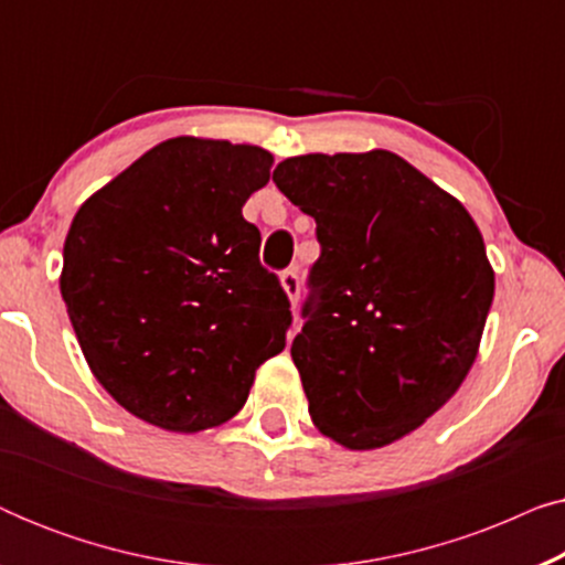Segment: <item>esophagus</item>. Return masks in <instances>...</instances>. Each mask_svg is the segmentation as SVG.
<instances>
[{
  "label": "esophagus",
  "instance_id": "34e87169",
  "mask_svg": "<svg viewBox=\"0 0 565 565\" xmlns=\"http://www.w3.org/2000/svg\"><path fill=\"white\" fill-rule=\"evenodd\" d=\"M280 285H282V290L288 292L290 303L296 306L298 298H300V277H298V269H285V273L280 275Z\"/></svg>",
  "mask_w": 565,
  "mask_h": 565
}]
</instances>
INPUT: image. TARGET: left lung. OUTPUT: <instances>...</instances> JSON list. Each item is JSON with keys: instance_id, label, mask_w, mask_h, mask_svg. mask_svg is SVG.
I'll return each mask as SVG.
<instances>
[{"instance_id": "8db88e82", "label": "left lung", "mask_w": 565, "mask_h": 565, "mask_svg": "<svg viewBox=\"0 0 565 565\" xmlns=\"http://www.w3.org/2000/svg\"><path fill=\"white\" fill-rule=\"evenodd\" d=\"M273 180L321 244L290 347L311 419L350 450L396 443L473 367L493 300L481 231L460 200L383 149L292 157Z\"/></svg>"}]
</instances>
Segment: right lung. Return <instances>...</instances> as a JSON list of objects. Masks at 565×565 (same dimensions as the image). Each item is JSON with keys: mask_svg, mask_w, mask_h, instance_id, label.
<instances>
[{"mask_svg": "<svg viewBox=\"0 0 565 565\" xmlns=\"http://www.w3.org/2000/svg\"><path fill=\"white\" fill-rule=\"evenodd\" d=\"M273 153L180 136L97 190L64 244L61 296L92 375L138 419L203 431L285 350L290 303L244 221Z\"/></svg>", "mask_w": 565, "mask_h": 565, "instance_id": "add662e5", "label": "right lung"}]
</instances>
